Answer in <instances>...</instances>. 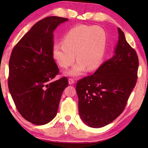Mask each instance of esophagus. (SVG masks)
I'll return each instance as SVG.
<instances>
[{
	"label": "esophagus",
	"instance_id": "34e87169",
	"mask_svg": "<svg viewBox=\"0 0 148 148\" xmlns=\"http://www.w3.org/2000/svg\"><path fill=\"white\" fill-rule=\"evenodd\" d=\"M74 82H75V81H74V78H69V84H74Z\"/></svg>",
	"mask_w": 148,
	"mask_h": 148
}]
</instances>
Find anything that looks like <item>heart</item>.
<instances>
[{
    "label": "heart",
    "instance_id": "1",
    "mask_svg": "<svg viewBox=\"0 0 148 148\" xmlns=\"http://www.w3.org/2000/svg\"><path fill=\"white\" fill-rule=\"evenodd\" d=\"M106 34L100 27L78 25L72 28L64 36L62 44H55L52 55L62 68H68L75 61L77 63L67 72L77 76L86 68L92 71L101 64L105 54Z\"/></svg>",
    "mask_w": 148,
    "mask_h": 148
}]
</instances>
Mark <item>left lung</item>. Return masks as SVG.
<instances>
[{
    "instance_id": "left-lung-1",
    "label": "left lung",
    "mask_w": 148,
    "mask_h": 148,
    "mask_svg": "<svg viewBox=\"0 0 148 148\" xmlns=\"http://www.w3.org/2000/svg\"><path fill=\"white\" fill-rule=\"evenodd\" d=\"M118 30V42L112 57L76 84L79 116L92 128L104 127L121 114L137 83L138 56L123 32Z\"/></svg>"
}]
</instances>
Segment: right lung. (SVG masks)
Instances as JSON below:
<instances>
[{
    "instance_id": "obj_1",
    "label": "right lung",
    "mask_w": 148,
    "mask_h": 148,
    "mask_svg": "<svg viewBox=\"0 0 148 148\" xmlns=\"http://www.w3.org/2000/svg\"><path fill=\"white\" fill-rule=\"evenodd\" d=\"M68 18L49 16L39 21L19 40L9 62L8 86L18 111L37 125L55 117L68 80L59 74L53 57V31Z\"/></svg>"
}]
</instances>
